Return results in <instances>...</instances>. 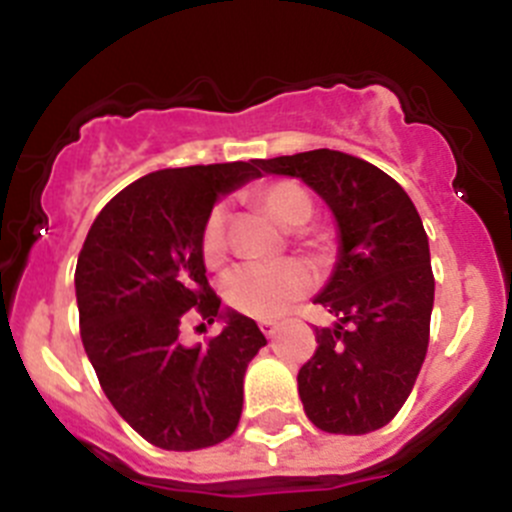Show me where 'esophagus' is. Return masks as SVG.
Here are the masks:
<instances>
[{
  "label": "esophagus",
  "instance_id": "1",
  "mask_svg": "<svg viewBox=\"0 0 512 512\" xmlns=\"http://www.w3.org/2000/svg\"><path fill=\"white\" fill-rule=\"evenodd\" d=\"M259 328H261V333H264L266 338H274V336H277L279 323H274V320H261Z\"/></svg>",
  "mask_w": 512,
  "mask_h": 512
}]
</instances>
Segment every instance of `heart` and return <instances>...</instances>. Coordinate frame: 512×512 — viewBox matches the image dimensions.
Returning <instances> with one entry per match:
<instances>
[{"instance_id":"b5f03b06","label":"heart","mask_w":512,"mask_h":512,"mask_svg":"<svg viewBox=\"0 0 512 512\" xmlns=\"http://www.w3.org/2000/svg\"><path fill=\"white\" fill-rule=\"evenodd\" d=\"M259 205L284 228H297L312 215L310 194L295 182L269 184L259 192ZM228 251L225 210L215 207L202 228V256L207 264H220ZM312 277L305 264L295 259L251 261L235 266L223 282L228 305L259 320L279 318L297 297L310 289Z\"/></svg>"}]
</instances>
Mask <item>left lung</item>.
Here are the masks:
<instances>
[{"label": "left lung", "instance_id": "left-lung-1", "mask_svg": "<svg viewBox=\"0 0 512 512\" xmlns=\"http://www.w3.org/2000/svg\"><path fill=\"white\" fill-rule=\"evenodd\" d=\"M264 174L295 176L336 217L338 259L315 302L336 323L297 374L320 431L361 436L405 405L428 351L433 271L428 235L408 192L369 161L330 148L261 158Z\"/></svg>", "mask_w": 512, "mask_h": 512}]
</instances>
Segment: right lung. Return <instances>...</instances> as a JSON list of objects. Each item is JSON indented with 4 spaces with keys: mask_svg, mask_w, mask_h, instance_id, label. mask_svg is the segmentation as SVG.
Listing matches in <instances>:
<instances>
[{
    "mask_svg": "<svg viewBox=\"0 0 512 512\" xmlns=\"http://www.w3.org/2000/svg\"><path fill=\"white\" fill-rule=\"evenodd\" d=\"M256 164L140 176L104 205L76 261L84 351L112 408L158 449H207L241 420L243 374L266 338L251 318L220 310L202 228L223 194L259 179ZM189 309L226 323L207 347L178 341Z\"/></svg>",
    "mask_w": 512,
    "mask_h": 512,
    "instance_id": "add662e5",
    "label": "right lung"
}]
</instances>
